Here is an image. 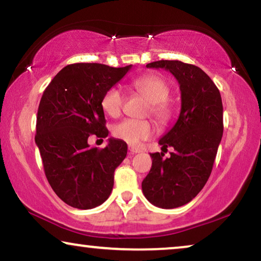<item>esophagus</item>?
Segmentation results:
<instances>
[{
  "label": "esophagus",
  "mask_w": 261,
  "mask_h": 261,
  "mask_svg": "<svg viewBox=\"0 0 261 261\" xmlns=\"http://www.w3.org/2000/svg\"><path fill=\"white\" fill-rule=\"evenodd\" d=\"M129 152L130 154H137V153L141 152V149L139 147H134V146H129Z\"/></svg>",
  "instance_id": "34e87169"
}]
</instances>
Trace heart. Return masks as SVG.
Masks as SVG:
<instances>
[{
  "label": "heart",
  "mask_w": 261,
  "mask_h": 261,
  "mask_svg": "<svg viewBox=\"0 0 261 261\" xmlns=\"http://www.w3.org/2000/svg\"><path fill=\"white\" fill-rule=\"evenodd\" d=\"M132 87L149 101L148 112L160 122H166L172 115V108L167 101L170 96V85L165 80L155 74L139 77L133 81ZM124 94L120 88L112 87L103 95L101 106L103 112L112 117H117L122 112ZM154 133V127L148 120L126 119L117 123L113 129L114 137L129 145H138L147 140Z\"/></svg>",
  "instance_id": "obj_1"
}]
</instances>
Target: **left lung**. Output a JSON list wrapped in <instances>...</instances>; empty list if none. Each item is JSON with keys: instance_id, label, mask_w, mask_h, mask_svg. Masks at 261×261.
I'll list each match as a JSON object with an SVG mask.
<instances>
[{"instance_id": "obj_1", "label": "left lung", "mask_w": 261, "mask_h": 261, "mask_svg": "<svg viewBox=\"0 0 261 261\" xmlns=\"http://www.w3.org/2000/svg\"><path fill=\"white\" fill-rule=\"evenodd\" d=\"M146 67L169 70L179 83L181 108L174 126L159 140L169 159L152 153V167L142 192L153 205L178 208L195 198L212 173L223 134V107L219 89L198 66L179 60H158Z\"/></svg>"}]
</instances>
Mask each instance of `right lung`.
Listing matches in <instances>:
<instances>
[{"label": "right lung", "mask_w": 261, "mask_h": 261, "mask_svg": "<svg viewBox=\"0 0 261 261\" xmlns=\"http://www.w3.org/2000/svg\"><path fill=\"white\" fill-rule=\"evenodd\" d=\"M132 65L71 64L45 89L37 116L35 144L49 185L73 208L91 209L107 201L114 172L127 155V144L109 139L105 148L90 147L88 138L108 137L101 101Z\"/></svg>", "instance_id": "right-lung-1"}]
</instances>
